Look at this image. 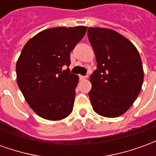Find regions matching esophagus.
Masks as SVG:
<instances>
[{"instance_id": "34e87169", "label": "esophagus", "mask_w": 156, "mask_h": 156, "mask_svg": "<svg viewBox=\"0 0 156 156\" xmlns=\"http://www.w3.org/2000/svg\"><path fill=\"white\" fill-rule=\"evenodd\" d=\"M79 78H80V79H85V78H88V76L86 75V76H83V75H79Z\"/></svg>"}]
</instances>
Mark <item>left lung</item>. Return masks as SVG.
<instances>
[{
	"mask_svg": "<svg viewBox=\"0 0 156 156\" xmlns=\"http://www.w3.org/2000/svg\"><path fill=\"white\" fill-rule=\"evenodd\" d=\"M97 69L90 75L93 108L108 118L122 115L137 98L144 80L140 56L132 42L114 30L88 27Z\"/></svg>",
	"mask_w": 156,
	"mask_h": 156,
	"instance_id": "1",
	"label": "left lung"
}]
</instances>
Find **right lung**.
<instances>
[{
    "mask_svg": "<svg viewBox=\"0 0 156 156\" xmlns=\"http://www.w3.org/2000/svg\"><path fill=\"white\" fill-rule=\"evenodd\" d=\"M87 27H54L29 40L19 57L16 82L33 111L48 120H60L73 111L78 75L70 73V52Z\"/></svg>",
    "mask_w": 156,
    "mask_h": 156,
    "instance_id": "obj_1",
    "label": "right lung"
}]
</instances>
